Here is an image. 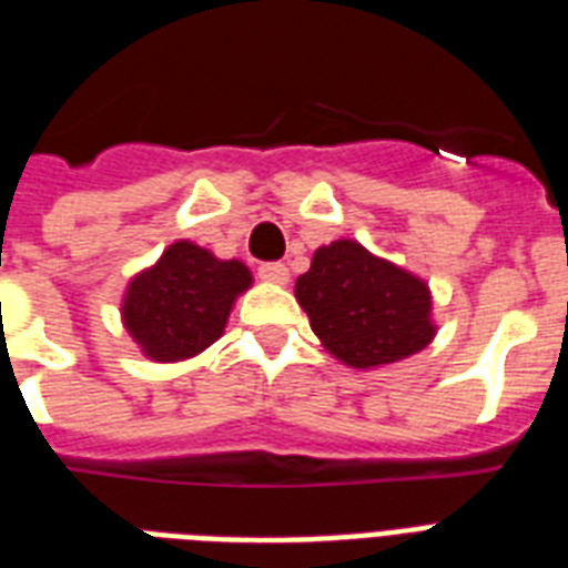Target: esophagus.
I'll return each mask as SVG.
<instances>
[{"label":"esophagus","instance_id":"esophagus-1","mask_svg":"<svg viewBox=\"0 0 568 568\" xmlns=\"http://www.w3.org/2000/svg\"><path fill=\"white\" fill-rule=\"evenodd\" d=\"M258 276H262L265 283L285 285L288 283V267H285L283 262H265V265L258 267Z\"/></svg>","mask_w":568,"mask_h":568}]
</instances>
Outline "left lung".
<instances>
[{
	"label": "left lung",
	"mask_w": 568,
	"mask_h": 568,
	"mask_svg": "<svg viewBox=\"0 0 568 568\" xmlns=\"http://www.w3.org/2000/svg\"><path fill=\"white\" fill-rule=\"evenodd\" d=\"M294 297L312 333L351 368H379L418 354L436 336L430 288L422 276L338 239L315 250Z\"/></svg>",
	"instance_id": "obj_1"
}]
</instances>
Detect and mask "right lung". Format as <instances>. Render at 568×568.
I'll list each match as a JSON object with an SVG mask.
<instances>
[{
    "instance_id": "right-lung-1",
    "label": "right lung",
    "mask_w": 568,
    "mask_h": 568,
    "mask_svg": "<svg viewBox=\"0 0 568 568\" xmlns=\"http://www.w3.org/2000/svg\"><path fill=\"white\" fill-rule=\"evenodd\" d=\"M253 285L239 258H217L191 241H176L146 267L123 297V327L155 363L191 359L223 336L232 303Z\"/></svg>"
}]
</instances>
